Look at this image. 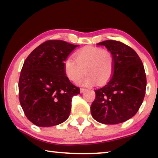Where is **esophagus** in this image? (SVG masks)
Masks as SVG:
<instances>
[{"label": "esophagus", "instance_id": "1", "mask_svg": "<svg viewBox=\"0 0 158 158\" xmlns=\"http://www.w3.org/2000/svg\"><path fill=\"white\" fill-rule=\"evenodd\" d=\"M85 90H86L85 88H81V89H80V91H81V94H83V93L85 92Z\"/></svg>", "mask_w": 158, "mask_h": 158}]
</instances>
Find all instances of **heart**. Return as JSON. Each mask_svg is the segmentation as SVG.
<instances>
[{"instance_id":"obj_1","label":"heart","mask_w":158,"mask_h":158,"mask_svg":"<svg viewBox=\"0 0 158 158\" xmlns=\"http://www.w3.org/2000/svg\"><path fill=\"white\" fill-rule=\"evenodd\" d=\"M75 60L68 58L64 62L66 76L73 82L79 81L84 74L87 75L78 82L83 86H91L97 83H107L114 71V58L106 49L98 47H84L75 53Z\"/></svg>"}]
</instances>
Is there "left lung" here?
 Wrapping results in <instances>:
<instances>
[{
	"instance_id": "1",
	"label": "left lung",
	"mask_w": 158,
	"mask_h": 158,
	"mask_svg": "<svg viewBox=\"0 0 158 158\" xmlns=\"http://www.w3.org/2000/svg\"><path fill=\"white\" fill-rule=\"evenodd\" d=\"M105 46L114 58V71L109 81L95 90L90 106L93 118L104 124H117L131 118L143 102L147 85L145 71L137 52L124 43L106 40Z\"/></svg>"
}]
</instances>
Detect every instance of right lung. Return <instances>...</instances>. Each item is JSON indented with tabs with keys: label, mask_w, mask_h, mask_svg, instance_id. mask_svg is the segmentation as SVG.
Masks as SVG:
<instances>
[{
	"label": "right lung",
	"mask_w": 158,
	"mask_h": 158,
	"mask_svg": "<svg viewBox=\"0 0 158 158\" xmlns=\"http://www.w3.org/2000/svg\"><path fill=\"white\" fill-rule=\"evenodd\" d=\"M78 45L47 41L26 59L19 81V101L26 116L38 127H52L68 119L80 88L66 76L64 62Z\"/></svg>",
	"instance_id": "1"
}]
</instances>
